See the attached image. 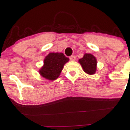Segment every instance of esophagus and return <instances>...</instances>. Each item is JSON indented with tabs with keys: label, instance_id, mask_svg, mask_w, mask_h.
<instances>
[{
	"label": "esophagus",
	"instance_id": "34e87169",
	"mask_svg": "<svg viewBox=\"0 0 130 130\" xmlns=\"http://www.w3.org/2000/svg\"><path fill=\"white\" fill-rule=\"evenodd\" d=\"M70 61H75V57L74 55L71 56V57H70Z\"/></svg>",
	"mask_w": 130,
	"mask_h": 130
}]
</instances>
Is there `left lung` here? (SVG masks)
I'll list each match as a JSON object with an SVG mask.
<instances>
[{
	"instance_id": "1",
	"label": "left lung",
	"mask_w": 130,
	"mask_h": 130,
	"mask_svg": "<svg viewBox=\"0 0 130 130\" xmlns=\"http://www.w3.org/2000/svg\"><path fill=\"white\" fill-rule=\"evenodd\" d=\"M82 69L89 75H94L97 70L96 58L90 53H85L82 58L78 60Z\"/></svg>"
}]
</instances>
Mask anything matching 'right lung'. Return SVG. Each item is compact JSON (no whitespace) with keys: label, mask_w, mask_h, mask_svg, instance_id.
Here are the masks:
<instances>
[{"label":"right lung","mask_w":130,"mask_h":130,"mask_svg":"<svg viewBox=\"0 0 130 130\" xmlns=\"http://www.w3.org/2000/svg\"><path fill=\"white\" fill-rule=\"evenodd\" d=\"M69 61L62 53H50L44 59V64L39 70V73L43 78L55 80L60 76L64 65Z\"/></svg>","instance_id":"obj_1"}]
</instances>
